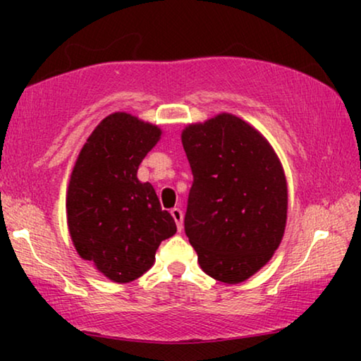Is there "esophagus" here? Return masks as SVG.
<instances>
[{"mask_svg": "<svg viewBox=\"0 0 361 361\" xmlns=\"http://www.w3.org/2000/svg\"><path fill=\"white\" fill-rule=\"evenodd\" d=\"M171 215L174 216L176 220H182V216H184V215H182V210L179 209V207H174V209H171Z\"/></svg>", "mask_w": 361, "mask_h": 361, "instance_id": "esophagus-1", "label": "esophagus"}]
</instances>
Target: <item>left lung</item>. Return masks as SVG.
Wrapping results in <instances>:
<instances>
[{
    "instance_id": "left-lung-1",
    "label": "left lung",
    "mask_w": 361,
    "mask_h": 361,
    "mask_svg": "<svg viewBox=\"0 0 361 361\" xmlns=\"http://www.w3.org/2000/svg\"><path fill=\"white\" fill-rule=\"evenodd\" d=\"M161 130L128 113H113L82 147L67 192V224L83 259L115 283H130L154 263L176 221L137 169Z\"/></svg>"
}]
</instances>
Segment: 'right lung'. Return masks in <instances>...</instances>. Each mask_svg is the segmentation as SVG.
I'll return each mask as SVG.
<instances>
[{"label":"right lung","instance_id":"right-lung-1","mask_svg":"<svg viewBox=\"0 0 361 361\" xmlns=\"http://www.w3.org/2000/svg\"><path fill=\"white\" fill-rule=\"evenodd\" d=\"M192 182L185 235L200 268L238 284L271 259L283 240L288 187L273 147L233 115H219L182 133Z\"/></svg>","mask_w":361,"mask_h":361}]
</instances>
